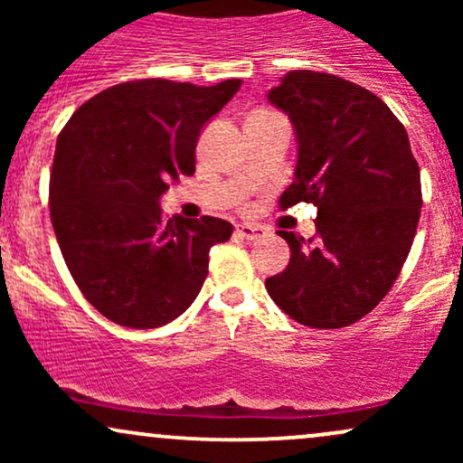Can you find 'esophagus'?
I'll use <instances>...</instances> for the list:
<instances>
[{"label": "esophagus", "instance_id": "esophagus-1", "mask_svg": "<svg viewBox=\"0 0 463 463\" xmlns=\"http://www.w3.org/2000/svg\"><path fill=\"white\" fill-rule=\"evenodd\" d=\"M237 235L248 239V241H257V239L265 237V231L252 224H237Z\"/></svg>", "mask_w": 463, "mask_h": 463}]
</instances>
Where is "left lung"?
I'll list each match as a JSON object with an SVG mask.
<instances>
[{
    "mask_svg": "<svg viewBox=\"0 0 463 463\" xmlns=\"http://www.w3.org/2000/svg\"><path fill=\"white\" fill-rule=\"evenodd\" d=\"M268 102L298 143L280 206L316 204L317 235L279 231L291 257L265 289L305 326H348L385 298L416 235L422 191L407 130L368 89L309 69L285 73Z\"/></svg>",
    "mask_w": 463,
    "mask_h": 463,
    "instance_id": "left-lung-1",
    "label": "left lung"
}]
</instances>
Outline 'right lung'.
<instances>
[{
  "instance_id": "obj_1",
  "label": "right lung",
  "mask_w": 463,
  "mask_h": 463,
  "mask_svg": "<svg viewBox=\"0 0 463 463\" xmlns=\"http://www.w3.org/2000/svg\"><path fill=\"white\" fill-rule=\"evenodd\" d=\"M241 80L195 87L135 80L84 102L58 135L50 213L62 257L91 305L119 326L156 328L200 294L220 217L163 222L161 198L195 172V143Z\"/></svg>"
}]
</instances>
